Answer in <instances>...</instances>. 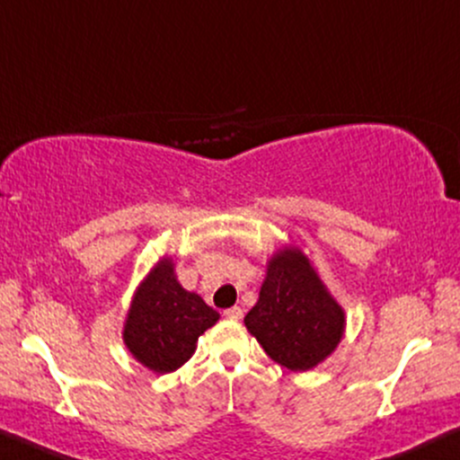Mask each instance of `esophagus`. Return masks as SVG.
I'll use <instances>...</instances> for the list:
<instances>
[{
	"label": "esophagus",
	"mask_w": 460,
	"mask_h": 460,
	"mask_svg": "<svg viewBox=\"0 0 460 460\" xmlns=\"http://www.w3.org/2000/svg\"><path fill=\"white\" fill-rule=\"evenodd\" d=\"M242 315H244V311H242V307H231L225 311V318L226 320H242Z\"/></svg>",
	"instance_id": "obj_1"
}]
</instances>
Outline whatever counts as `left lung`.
<instances>
[{"instance_id": "left-lung-1", "label": "left lung", "mask_w": 460, "mask_h": 460, "mask_svg": "<svg viewBox=\"0 0 460 460\" xmlns=\"http://www.w3.org/2000/svg\"><path fill=\"white\" fill-rule=\"evenodd\" d=\"M244 324L274 363L307 372L340 346L346 314L303 248L289 244L268 260L260 298Z\"/></svg>"}]
</instances>
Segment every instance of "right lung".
Instances as JSON below:
<instances>
[{
  "label": "right lung",
  "mask_w": 460,
  "mask_h": 460,
  "mask_svg": "<svg viewBox=\"0 0 460 460\" xmlns=\"http://www.w3.org/2000/svg\"><path fill=\"white\" fill-rule=\"evenodd\" d=\"M218 318V311L177 281L171 257H162L136 288L125 315L123 344L151 372H175Z\"/></svg>",
  "instance_id": "obj_1"
}]
</instances>
